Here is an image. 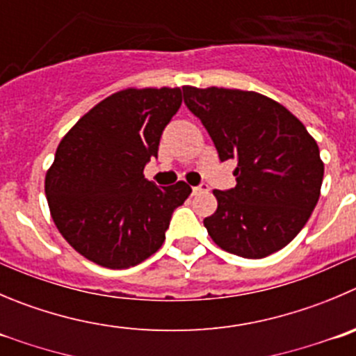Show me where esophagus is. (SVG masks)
<instances>
[{"label": "esophagus", "mask_w": 356, "mask_h": 356, "mask_svg": "<svg viewBox=\"0 0 356 356\" xmlns=\"http://www.w3.org/2000/svg\"><path fill=\"white\" fill-rule=\"evenodd\" d=\"M208 191V185L206 184H201L199 187H192V194H201V192H206Z\"/></svg>", "instance_id": "obj_1"}]
</instances>
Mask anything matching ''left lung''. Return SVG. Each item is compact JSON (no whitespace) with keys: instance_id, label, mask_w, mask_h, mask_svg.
Returning <instances> with one entry per match:
<instances>
[{"instance_id":"8db88e82","label":"left lung","mask_w":356,"mask_h":356,"mask_svg":"<svg viewBox=\"0 0 356 356\" xmlns=\"http://www.w3.org/2000/svg\"><path fill=\"white\" fill-rule=\"evenodd\" d=\"M220 161L236 159V187L213 191L218 206L204 218L225 252L264 259L285 248L309 220L323 181L314 138L283 104L253 90L184 87Z\"/></svg>"}]
</instances>
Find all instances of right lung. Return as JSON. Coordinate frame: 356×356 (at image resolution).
Returning <instances> with one entry per match:
<instances>
[{
	"label": "right lung",
	"instance_id": "obj_1",
	"mask_svg": "<svg viewBox=\"0 0 356 356\" xmlns=\"http://www.w3.org/2000/svg\"><path fill=\"white\" fill-rule=\"evenodd\" d=\"M180 106V87H129L97 103L60 140L45 176L47 202L63 238L90 262L127 269L164 243L172 211L192 188L185 181L159 188L143 169Z\"/></svg>",
	"mask_w": 356,
	"mask_h": 356
}]
</instances>
